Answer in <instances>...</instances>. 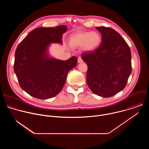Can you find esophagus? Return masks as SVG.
Masks as SVG:
<instances>
[{
	"label": "esophagus",
	"mask_w": 149,
	"mask_h": 149,
	"mask_svg": "<svg viewBox=\"0 0 149 149\" xmlns=\"http://www.w3.org/2000/svg\"><path fill=\"white\" fill-rule=\"evenodd\" d=\"M83 62V60H82V59L81 58V57H79L78 58V63H81V62Z\"/></svg>",
	"instance_id": "obj_1"
}]
</instances>
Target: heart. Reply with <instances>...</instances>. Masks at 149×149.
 Segmentation results:
<instances>
[{
	"instance_id": "heart-1",
	"label": "heart",
	"mask_w": 149,
	"mask_h": 149,
	"mask_svg": "<svg viewBox=\"0 0 149 149\" xmlns=\"http://www.w3.org/2000/svg\"><path fill=\"white\" fill-rule=\"evenodd\" d=\"M101 41L100 34L96 32H85L76 33L70 38V45L72 47H81L87 51H93L100 45Z\"/></svg>"
}]
</instances>
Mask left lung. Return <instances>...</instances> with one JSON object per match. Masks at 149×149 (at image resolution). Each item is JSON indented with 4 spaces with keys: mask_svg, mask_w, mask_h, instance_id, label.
<instances>
[{
    "mask_svg": "<svg viewBox=\"0 0 149 149\" xmlns=\"http://www.w3.org/2000/svg\"><path fill=\"white\" fill-rule=\"evenodd\" d=\"M101 43L93 51L84 52L81 58L88 66L87 82L91 91L110 97L125 87L132 72V54L123 38L108 27H96Z\"/></svg>",
    "mask_w": 149,
    "mask_h": 149,
    "instance_id": "8db88e82",
    "label": "left lung"
}]
</instances>
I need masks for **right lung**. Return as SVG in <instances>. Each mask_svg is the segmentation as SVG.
<instances>
[{"instance_id":"add662e5","label":"right lung","mask_w":149,"mask_h":149,"mask_svg":"<svg viewBox=\"0 0 149 149\" xmlns=\"http://www.w3.org/2000/svg\"><path fill=\"white\" fill-rule=\"evenodd\" d=\"M67 26L33 29L18 45L15 54L14 71L20 87L30 95L46 100L60 93L68 72L75 67L77 58L62 61L50 57L51 43L62 44Z\"/></svg>"}]
</instances>
